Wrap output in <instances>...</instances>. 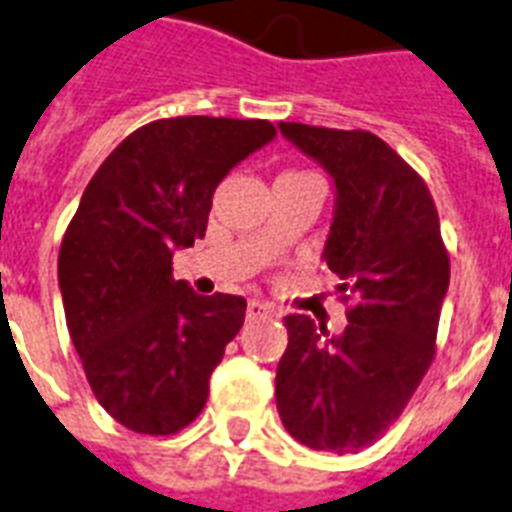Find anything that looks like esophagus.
<instances>
[{
    "mask_svg": "<svg viewBox=\"0 0 512 512\" xmlns=\"http://www.w3.org/2000/svg\"><path fill=\"white\" fill-rule=\"evenodd\" d=\"M248 318H261V315H269V304H264V301H256V299H251L248 301Z\"/></svg>",
    "mask_w": 512,
    "mask_h": 512,
    "instance_id": "esophagus-1",
    "label": "esophagus"
}]
</instances>
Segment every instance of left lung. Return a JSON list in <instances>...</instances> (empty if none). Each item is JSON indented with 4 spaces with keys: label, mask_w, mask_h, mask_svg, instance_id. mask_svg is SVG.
Here are the masks:
<instances>
[{
    "label": "left lung",
    "mask_w": 512,
    "mask_h": 512,
    "mask_svg": "<svg viewBox=\"0 0 512 512\" xmlns=\"http://www.w3.org/2000/svg\"><path fill=\"white\" fill-rule=\"evenodd\" d=\"M277 128L334 181L323 261L350 301L336 336L307 315L285 318L277 411L304 446L355 454L382 438L433 363L449 291L441 221L425 181L374 133Z\"/></svg>",
    "instance_id": "1"
}]
</instances>
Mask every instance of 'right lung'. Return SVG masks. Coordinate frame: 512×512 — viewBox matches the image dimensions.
Returning a JSON list of instances; mask_svg holds the SVG:
<instances>
[{"mask_svg": "<svg viewBox=\"0 0 512 512\" xmlns=\"http://www.w3.org/2000/svg\"><path fill=\"white\" fill-rule=\"evenodd\" d=\"M267 120L173 117L130 133L90 178L58 253L66 326L98 403L133 433L184 430L245 320V299L173 280L216 186L267 146Z\"/></svg>", "mask_w": 512, "mask_h": 512, "instance_id": "right-lung-1", "label": "right lung"}]
</instances>
